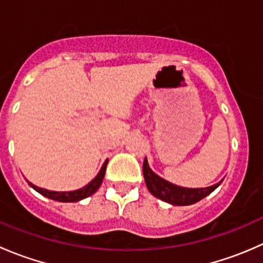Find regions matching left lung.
Returning <instances> with one entry per match:
<instances>
[{
	"instance_id": "obj_1",
	"label": "left lung",
	"mask_w": 263,
	"mask_h": 263,
	"mask_svg": "<svg viewBox=\"0 0 263 263\" xmlns=\"http://www.w3.org/2000/svg\"><path fill=\"white\" fill-rule=\"evenodd\" d=\"M142 172H144V178L145 183H146L147 190L153 196L156 198L165 202L171 203L174 206H188L193 205V203L198 202L206 196L210 195L213 191L216 190L220 185V181L216 184L210 185V187L205 188H185L181 187V185H176L173 183L165 181L158 174L154 173L150 169L147 163V159L145 158L144 166H142Z\"/></svg>"
}]
</instances>
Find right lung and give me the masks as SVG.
<instances>
[{"label": "right lung", "mask_w": 263, "mask_h": 263, "mask_svg": "<svg viewBox=\"0 0 263 263\" xmlns=\"http://www.w3.org/2000/svg\"><path fill=\"white\" fill-rule=\"evenodd\" d=\"M107 164L108 160H105V163L103 164L102 169L99 171V173L97 174L94 179L91 182L87 183L86 185L80 188V190H76V191H68V192H57V191H49L46 190V188H41V187H36L35 184L30 183L28 181L29 185L31 188L39 192L41 195H43L44 197L50 198V200H54V201H60V202H78V201L84 200V198L89 197L91 196L92 193H95L98 191V188L100 187L102 184L103 178L105 176V169H107Z\"/></svg>", "instance_id": "obj_1"}]
</instances>
